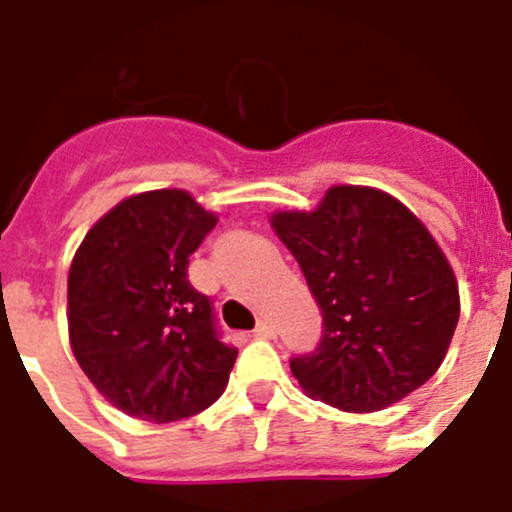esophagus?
Segmentation results:
<instances>
[{
  "label": "esophagus",
  "mask_w": 512,
  "mask_h": 512,
  "mask_svg": "<svg viewBox=\"0 0 512 512\" xmlns=\"http://www.w3.org/2000/svg\"><path fill=\"white\" fill-rule=\"evenodd\" d=\"M275 335H277V330H275V325H272V322H267V320L257 322L255 337H262V340H270V337H275Z\"/></svg>",
  "instance_id": "34e87169"
}]
</instances>
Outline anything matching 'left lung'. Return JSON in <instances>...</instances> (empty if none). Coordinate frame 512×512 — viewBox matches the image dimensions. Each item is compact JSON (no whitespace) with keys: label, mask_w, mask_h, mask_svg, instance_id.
<instances>
[{"label":"left lung","mask_w":512,"mask_h":512,"mask_svg":"<svg viewBox=\"0 0 512 512\" xmlns=\"http://www.w3.org/2000/svg\"><path fill=\"white\" fill-rule=\"evenodd\" d=\"M270 227L322 310L315 352L290 362L312 400L375 413L408 398L443 365L460 317L448 257L388 192L332 185L315 210H277Z\"/></svg>","instance_id":"8db88e82"}]
</instances>
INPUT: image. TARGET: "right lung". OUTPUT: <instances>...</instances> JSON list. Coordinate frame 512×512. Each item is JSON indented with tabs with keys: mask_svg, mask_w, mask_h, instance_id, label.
Wrapping results in <instances>:
<instances>
[{
	"mask_svg": "<svg viewBox=\"0 0 512 512\" xmlns=\"http://www.w3.org/2000/svg\"><path fill=\"white\" fill-rule=\"evenodd\" d=\"M217 225L187 190H150L104 212L67 277L69 345L112 408L172 423L210 408L237 350L217 337L212 307L187 280V257Z\"/></svg>",
	"mask_w": 512,
	"mask_h": 512,
	"instance_id": "add662e5",
	"label": "right lung"
}]
</instances>
